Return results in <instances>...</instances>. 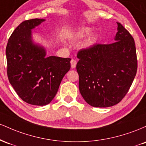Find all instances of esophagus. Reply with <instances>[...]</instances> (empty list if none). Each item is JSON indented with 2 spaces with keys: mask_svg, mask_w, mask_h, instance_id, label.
Here are the masks:
<instances>
[{
  "mask_svg": "<svg viewBox=\"0 0 146 146\" xmlns=\"http://www.w3.org/2000/svg\"><path fill=\"white\" fill-rule=\"evenodd\" d=\"M76 64H77V61L75 60H73L72 59L71 60V68H74L75 66H76Z\"/></svg>",
  "mask_w": 146,
  "mask_h": 146,
  "instance_id": "34e87169",
  "label": "esophagus"
}]
</instances>
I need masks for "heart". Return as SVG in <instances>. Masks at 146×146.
I'll use <instances>...</instances> for the list:
<instances>
[{
    "mask_svg": "<svg viewBox=\"0 0 146 146\" xmlns=\"http://www.w3.org/2000/svg\"><path fill=\"white\" fill-rule=\"evenodd\" d=\"M89 32V29L88 28H80L77 30L75 32L73 33V39L74 40H78L82 39L86 35L88 34V33ZM93 38H88V41H87V43L88 44H91L93 43Z\"/></svg>",
    "mask_w": 146,
    "mask_h": 146,
    "instance_id": "b5f03b06",
    "label": "heart"
}]
</instances>
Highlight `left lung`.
Instances as JSON below:
<instances>
[{
	"label": "left lung",
	"instance_id": "obj_1",
	"mask_svg": "<svg viewBox=\"0 0 146 146\" xmlns=\"http://www.w3.org/2000/svg\"><path fill=\"white\" fill-rule=\"evenodd\" d=\"M115 42L80 50L76 68L82 96L93 107L113 106L122 100L137 71L134 38L121 23Z\"/></svg>",
	"mask_w": 146,
	"mask_h": 146
}]
</instances>
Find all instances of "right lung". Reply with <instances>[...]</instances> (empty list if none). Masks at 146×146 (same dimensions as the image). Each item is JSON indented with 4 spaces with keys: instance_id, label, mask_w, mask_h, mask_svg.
I'll list each match as a JSON object with an SVG mask.
<instances>
[{
    "instance_id": "add662e5",
    "label": "right lung",
    "mask_w": 146,
    "mask_h": 146,
    "mask_svg": "<svg viewBox=\"0 0 146 146\" xmlns=\"http://www.w3.org/2000/svg\"><path fill=\"white\" fill-rule=\"evenodd\" d=\"M43 21L38 18L23 21L11 33L6 47L10 84L23 101L36 106L52 101L71 68L70 58L46 57L44 48L33 44L31 29Z\"/></svg>"
}]
</instances>
